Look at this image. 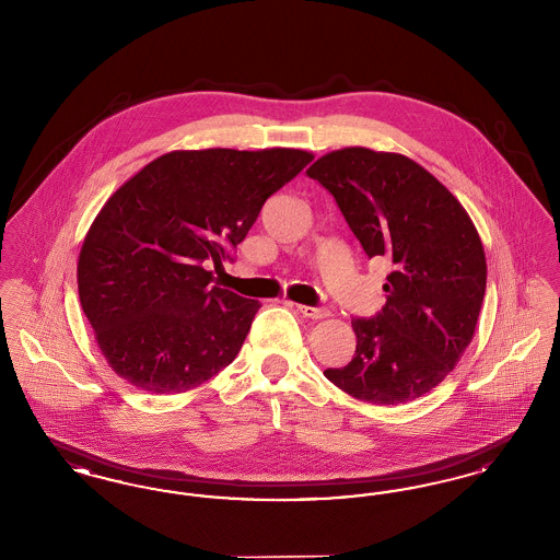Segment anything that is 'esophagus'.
Listing matches in <instances>:
<instances>
[{"label": "esophagus", "mask_w": 560, "mask_h": 560, "mask_svg": "<svg viewBox=\"0 0 560 560\" xmlns=\"http://www.w3.org/2000/svg\"><path fill=\"white\" fill-rule=\"evenodd\" d=\"M295 308H298L304 317H308V319H325V317L329 315V311H327L325 306H304V304H295Z\"/></svg>", "instance_id": "1"}]
</instances>
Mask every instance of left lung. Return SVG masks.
Returning <instances> with one entry per match:
<instances>
[{"label":"left lung","instance_id":"8db88e82","mask_svg":"<svg viewBox=\"0 0 560 560\" xmlns=\"http://www.w3.org/2000/svg\"><path fill=\"white\" fill-rule=\"evenodd\" d=\"M372 260H390L386 304L352 319L354 357L325 377L354 399L399 405L439 386L470 345L487 288L479 233L430 172L397 153L350 147L308 167Z\"/></svg>","mask_w":560,"mask_h":560}]
</instances>
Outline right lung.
<instances>
[{
    "label": "right lung",
    "instance_id": "1",
    "mask_svg": "<svg viewBox=\"0 0 560 560\" xmlns=\"http://www.w3.org/2000/svg\"><path fill=\"white\" fill-rule=\"evenodd\" d=\"M313 155L298 149L174 151L113 192L78 265L81 308L113 372L153 395L233 363L258 300L212 285L265 201Z\"/></svg>",
    "mask_w": 560,
    "mask_h": 560
}]
</instances>
